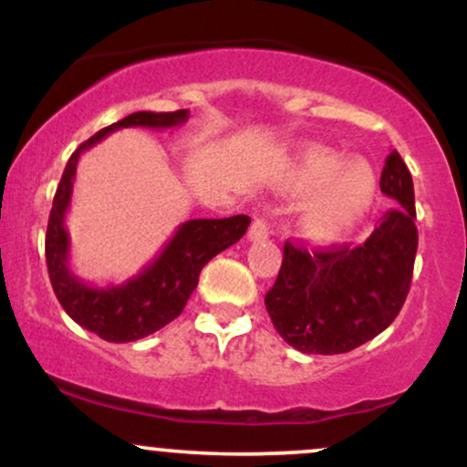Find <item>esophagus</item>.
Returning <instances> with one entry per match:
<instances>
[{
	"label": "esophagus",
	"mask_w": 467,
	"mask_h": 467,
	"mask_svg": "<svg viewBox=\"0 0 467 467\" xmlns=\"http://www.w3.org/2000/svg\"><path fill=\"white\" fill-rule=\"evenodd\" d=\"M267 237H270V230H267V223L264 222V219H254L252 222V226L248 230V241H265Z\"/></svg>",
	"instance_id": "1"
}]
</instances>
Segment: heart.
Wrapping results in <instances>:
<instances>
[{
  "label": "heart",
  "instance_id": "b5f03b06",
  "mask_svg": "<svg viewBox=\"0 0 467 467\" xmlns=\"http://www.w3.org/2000/svg\"><path fill=\"white\" fill-rule=\"evenodd\" d=\"M285 195H309L298 211V226L309 239H334L371 211L378 180L367 162L312 147L283 171L276 182Z\"/></svg>",
  "mask_w": 467,
  "mask_h": 467
}]
</instances>
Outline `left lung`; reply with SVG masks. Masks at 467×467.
<instances>
[{
	"mask_svg": "<svg viewBox=\"0 0 467 467\" xmlns=\"http://www.w3.org/2000/svg\"><path fill=\"white\" fill-rule=\"evenodd\" d=\"M379 189L398 206L364 244L307 250L285 244L265 309L287 345L303 353H347L382 334L409 296L417 254L415 189L390 151Z\"/></svg>",
	"mask_w": 467,
	"mask_h": 467,
	"instance_id": "obj_1",
	"label": "left lung"
}]
</instances>
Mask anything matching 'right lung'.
Listing matches in <instances>:
<instances>
[{
	"label": "right lung",
	"mask_w": 467,
	"mask_h": 467,
	"mask_svg": "<svg viewBox=\"0 0 467 467\" xmlns=\"http://www.w3.org/2000/svg\"><path fill=\"white\" fill-rule=\"evenodd\" d=\"M189 120V109L136 111L114 125L105 127L85 140L67 160L63 178L52 202L46 233V264L52 289L66 314L83 329L107 342H133L162 329L178 318L192 289L200 281L202 267L244 237L250 226L248 215L228 219H189L175 230L162 252L142 267L140 275L120 285L96 287L78 278L69 267V234L66 215L72 202L74 178L80 153L92 149L111 131L125 127L169 130Z\"/></svg>",
	"instance_id": "1"
}]
</instances>
